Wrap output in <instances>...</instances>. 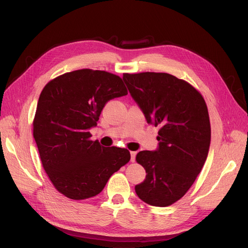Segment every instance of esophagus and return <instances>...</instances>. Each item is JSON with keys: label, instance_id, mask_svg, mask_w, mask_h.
Wrapping results in <instances>:
<instances>
[{"label": "esophagus", "instance_id": "1", "mask_svg": "<svg viewBox=\"0 0 248 248\" xmlns=\"http://www.w3.org/2000/svg\"><path fill=\"white\" fill-rule=\"evenodd\" d=\"M130 156H131V158H130V160H131L132 162H134V161H136V156H137V152H134V151H131V152H130Z\"/></svg>", "mask_w": 248, "mask_h": 248}]
</instances>
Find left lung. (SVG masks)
Wrapping results in <instances>:
<instances>
[{
    "mask_svg": "<svg viewBox=\"0 0 248 248\" xmlns=\"http://www.w3.org/2000/svg\"><path fill=\"white\" fill-rule=\"evenodd\" d=\"M123 79L147 122L160 127L157 149L137 155L147 175L136 192L149 205L170 206L190 188L207 159L211 127L206 102L190 84L169 73H124Z\"/></svg>",
    "mask_w": 248,
    "mask_h": 248,
    "instance_id": "obj_1",
    "label": "left lung"
}]
</instances>
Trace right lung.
Returning a JSON list of instances; mask_svg holds the SVG:
<instances>
[{"mask_svg":"<svg viewBox=\"0 0 248 248\" xmlns=\"http://www.w3.org/2000/svg\"><path fill=\"white\" fill-rule=\"evenodd\" d=\"M127 95L115 74L80 69L62 74L43 88L33 136L44 170L56 189L72 200L100 193L110 176L130 160L127 149L91 140L107 102Z\"/></svg>","mask_w":248,"mask_h":248,"instance_id":"obj_1","label":"right lung"}]
</instances>
